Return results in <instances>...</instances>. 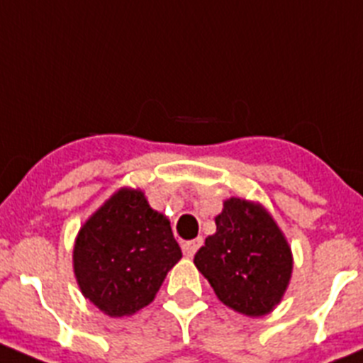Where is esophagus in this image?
I'll return each instance as SVG.
<instances>
[{
  "label": "esophagus",
  "instance_id": "34e87169",
  "mask_svg": "<svg viewBox=\"0 0 363 363\" xmlns=\"http://www.w3.org/2000/svg\"><path fill=\"white\" fill-rule=\"evenodd\" d=\"M203 245V239L201 238H196V239H191V241H184V245H182V250H184V254L187 255V257H192V255L198 252V248Z\"/></svg>",
  "mask_w": 363,
  "mask_h": 363
}]
</instances>
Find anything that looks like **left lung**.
<instances>
[{
  "mask_svg": "<svg viewBox=\"0 0 363 363\" xmlns=\"http://www.w3.org/2000/svg\"><path fill=\"white\" fill-rule=\"evenodd\" d=\"M194 264L223 304L248 317H262L281 302L294 257L262 205L230 198L216 216V234L196 252Z\"/></svg>",
  "mask_w": 363,
  "mask_h": 363,
  "instance_id": "8db88e82",
  "label": "left lung"
}]
</instances>
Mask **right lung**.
Returning <instances> with one entry per match:
<instances>
[{
	"mask_svg": "<svg viewBox=\"0 0 363 363\" xmlns=\"http://www.w3.org/2000/svg\"><path fill=\"white\" fill-rule=\"evenodd\" d=\"M182 250L164 214L144 192L121 189L79 230L73 272L89 302L109 317H129L158 294Z\"/></svg>",
	"mask_w": 363,
	"mask_h": 363,
	"instance_id": "1",
	"label": "right lung"
}]
</instances>
